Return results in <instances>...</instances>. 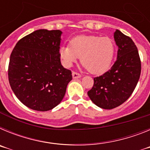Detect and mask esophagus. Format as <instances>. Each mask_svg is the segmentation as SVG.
I'll list each match as a JSON object with an SVG mask.
<instances>
[{
	"label": "esophagus",
	"instance_id": "34e87169",
	"mask_svg": "<svg viewBox=\"0 0 150 150\" xmlns=\"http://www.w3.org/2000/svg\"><path fill=\"white\" fill-rule=\"evenodd\" d=\"M72 76L74 79H78V78L81 77V75L79 74V73L76 72H73L72 73Z\"/></svg>",
	"mask_w": 150,
	"mask_h": 150
}]
</instances>
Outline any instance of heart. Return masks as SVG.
Here are the masks:
<instances>
[{"label": "heart", "instance_id": "heart-1", "mask_svg": "<svg viewBox=\"0 0 150 150\" xmlns=\"http://www.w3.org/2000/svg\"><path fill=\"white\" fill-rule=\"evenodd\" d=\"M71 46H62L59 50L61 59L71 67L80 57V62L88 72L100 74L109 68L114 55V44L108 38L93 35H79L73 38Z\"/></svg>", "mask_w": 150, "mask_h": 150}]
</instances>
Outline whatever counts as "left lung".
<instances>
[{
  "label": "left lung",
  "instance_id": "8db88e82",
  "mask_svg": "<svg viewBox=\"0 0 150 150\" xmlns=\"http://www.w3.org/2000/svg\"><path fill=\"white\" fill-rule=\"evenodd\" d=\"M117 45V59L113 65L100 76L94 78L88 95L95 105L110 110L128 99L137 86L141 72L138 50L132 38L119 30L114 32Z\"/></svg>",
  "mask_w": 150,
  "mask_h": 150
}]
</instances>
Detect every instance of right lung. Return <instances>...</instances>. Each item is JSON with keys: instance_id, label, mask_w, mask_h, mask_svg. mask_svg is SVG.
<instances>
[{"instance_id": "right-lung-1", "label": "right lung", "mask_w": 150, "mask_h": 150, "mask_svg": "<svg viewBox=\"0 0 150 150\" xmlns=\"http://www.w3.org/2000/svg\"><path fill=\"white\" fill-rule=\"evenodd\" d=\"M60 30L40 29L18 41L10 55L8 78L17 98L30 109L47 111L60 104L72 79L61 64Z\"/></svg>"}]
</instances>
